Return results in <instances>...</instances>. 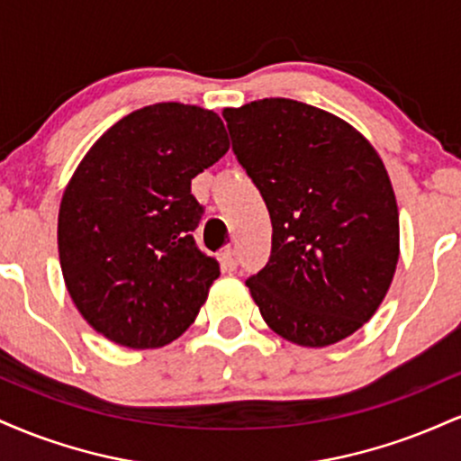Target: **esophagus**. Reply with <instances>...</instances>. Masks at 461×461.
I'll return each instance as SVG.
<instances>
[{
    "mask_svg": "<svg viewBox=\"0 0 461 461\" xmlns=\"http://www.w3.org/2000/svg\"><path fill=\"white\" fill-rule=\"evenodd\" d=\"M219 260H221V267H223V271H234L238 267V258L234 249H225V251L221 253Z\"/></svg>",
    "mask_w": 461,
    "mask_h": 461,
    "instance_id": "esophagus-1",
    "label": "esophagus"
}]
</instances>
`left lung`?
<instances>
[{"label":"left lung","instance_id":"left-lung-1","mask_svg":"<svg viewBox=\"0 0 461 461\" xmlns=\"http://www.w3.org/2000/svg\"><path fill=\"white\" fill-rule=\"evenodd\" d=\"M223 119L271 214V258L247 279L264 322L299 347L345 340L373 319L399 262L384 160L345 119L294 99L225 108Z\"/></svg>","mask_w":461,"mask_h":461}]
</instances>
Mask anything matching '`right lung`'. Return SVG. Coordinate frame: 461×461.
<instances>
[{
	"mask_svg": "<svg viewBox=\"0 0 461 461\" xmlns=\"http://www.w3.org/2000/svg\"><path fill=\"white\" fill-rule=\"evenodd\" d=\"M227 149L212 110L153 104L105 130L68 179L62 277L84 321L114 345L164 347L197 319L221 271L194 245L203 208L190 179Z\"/></svg>",
	"mask_w": 461,
	"mask_h": 461,
	"instance_id": "1",
	"label": "right lung"
}]
</instances>
